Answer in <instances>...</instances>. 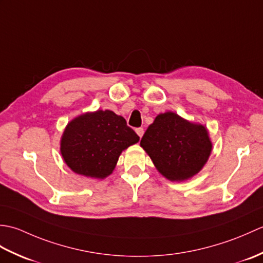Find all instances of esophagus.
Segmentation results:
<instances>
[{"mask_svg":"<svg viewBox=\"0 0 263 263\" xmlns=\"http://www.w3.org/2000/svg\"><path fill=\"white\" fill-rule=\"evenodd\" d=\"M136 132H137V135L139 136V137H142L143 136V133H144V130L142 127H138V128H136Z\"/></svg>","mask_w":263,"mask_h":263,"instance_id":"1","label":"esophagus"}]
</instances>
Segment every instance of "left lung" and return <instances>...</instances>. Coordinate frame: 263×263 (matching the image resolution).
<instances>
[{"label":"left lung","instance_id":"obj_1","mask_svg":"<svg viewBox=\"0 0 263 263\" xmlns=\"http://www.w3.org/2000/svg\"><path fill=\"white\" fill-rule=\"evenodd\" d=\"M140 144L156 168L171 181H184L197 174L212 148L203 125L190 123L172 111L156 117Z\"/></svg>","mask_w":263,"mask_h":263}]
</instances>
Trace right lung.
Instances as JSON below:
<instances>
[{
	"mask_svg": "<svg viewBox=\"0 0 263 263\" xmlns=\"http://www.w3.org/2000/svg\"><path fill=\"white\" fill-rule=\"evenodd\" d=\"M139 139L122 116L97 110L69 123L61 140V154L77 174L104 178L113 172L123 150Z\"/></svg>",
	"mask_w": 263,
	"mask_h": 263,
	"instance_id": "1",
	"label": "right lung"
}]
</instances>
